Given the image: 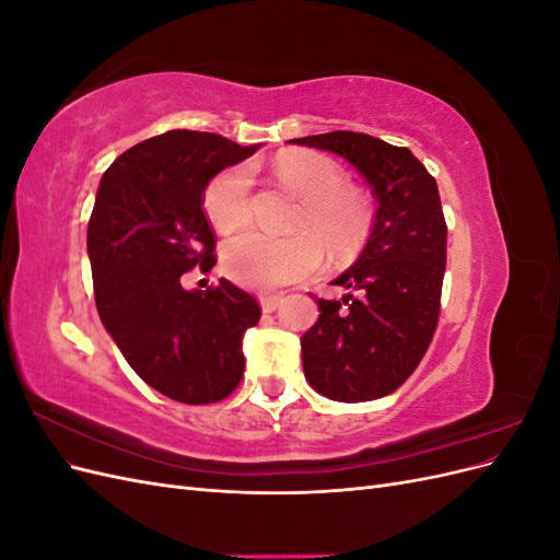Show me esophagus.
Segmentation results:
<instances>
[{
	"instance_id": "esophagus-1",
	"label": "esophagus",
	"mask_w": 560,
	"mask_h": 560,
	"mask_svg": "<svg viewBox=\"0 0 560 560\" xmlns=\"http://www.w3.org/2000/svg\"><path fill=\"white\" fill-rule=\"evenodd\" d=\"M282 303V296H261L259 299V306L264 313H273Z\"/></svg>"
}]
</instances>
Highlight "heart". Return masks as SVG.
<instances>
[{
  "instance_id": "b5f03b06",
  "label": "heart",
  "mask_w": 560,
  "mask_h": 560,
  "mask_svg": "<svg viewBox=\"0 0 560 560\" xmlns=\"http://www.w3.org/2000/svg\"><path fill=\"white\" fill-rule=\"evenodd\" d=\"M276 175L299 200L292 238H270L261 231H245L222 249L224 270L249 290H278L308 278L322 264L319 240L336 257L352 252L369 231V208L360 194L346 189V173L336 161L315 151H282L273 163ZM252 167L229 165L217 173L202 194V210L210 224L231 233L249 219ZM318 240L315 242L314 238Z\"/></svg>"
}]
</instances>
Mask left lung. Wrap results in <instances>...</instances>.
<instances>
[{
	"label": "left lung",
	"instance_id": "obj_1",
	"mask_svg": "<svg viewBox=\"0 0 560 560\" xmlns=\"http://www.w3.org/2000/svg\"><path fill=\"white\" fill-rule=\"evenodd\" d=\"M290 142L348 161L378 202L358 261L331 280L348 292L317 299V322L301 336L303 374L334 401L385 397L413 374L439 319L446 222L436 182L411 149L364 132Z\"/></svg>",
	"mask_w": 560,
	"mask_h": 560
}]
</instances>
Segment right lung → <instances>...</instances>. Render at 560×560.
<instances>
[{
    "mask_svg": "<svg viewBox=\"0 0 560 560\" xmlns=\"http://www.w3.org/2000/svg\"><path fill=\"white\" fill-rule=\"evenodd\" d=\"M259 147L167 130L124 151L97 186L89 259L100 319L135 374L182 404L233 393L245 331L261 317L257 299L224 278L214 290L182 284L186 270L217 264L208 182Z\"/></svg>",
    "mask_w": 560,
    "mask_h": 560,
    "instance_id": "right-lung-1",
    "label": "right lung"
}]
</instances>
